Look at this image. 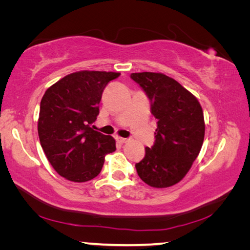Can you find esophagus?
<instances>
[{"label": "esophagus", "mask_w": 250, "mask_h": 250, "mask_svg": "<svg viewBox=\"0 0 250 250\" xmlns=\"http://www.w3.org/2000/svg\"><path fill=\"white\" fill-rule=\"evenodd\" d=\"M117 141L120 143V145H125V143L128 142V139H125V138H117Z\"/></svg>", "instance_id": "obj_1"}]
</instances>
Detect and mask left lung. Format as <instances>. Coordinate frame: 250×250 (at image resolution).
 <instances>
[{
	"instance_id": "1",
	"label": "left lung",
	"mask_w": 250,
	"mask_h": 250,
	"mask_svg": "<svg viewBox=\"0 0 250 250\" xmlns=\"http://www.w3.org/2000/svg\"><path fill=\"white\" fill-rule=\"evenodd\" d=\"M151 101L156 120L155 142L135 164L138 175L156 188H170L188 174L202 149L205 121L201 104L192 92L162 73L131 74Z\"/></svg>"
}]
</instances>
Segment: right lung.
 Here are the masks:
<instances>
[{
    "mask_svg": "<svg viewBox=\"0 0 250 250\" xmlns=\"http://www.w3.org/2000/svg\"><path fill=\"white\" fill-rule=\"evenodd\" d=\"M120 73L80 70L52 84L41 101L39 137L46 158L59 175L71 182L99 174L104 156L116 151V140L90 128L109 82Z\"/></svg>",
    "mask_w": 250,
    "mask_h": 250,
    "instance_id": "add662e5",
    "label": "right lung"
}]
</instances>
